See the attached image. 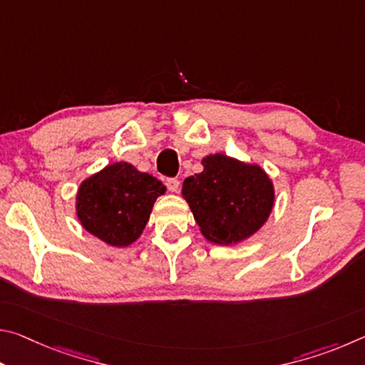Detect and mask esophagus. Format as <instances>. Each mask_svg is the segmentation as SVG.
Masks as SVG:
<instances>
[{"label":"esophagus","mask_w":365,"mask_h":365,"mask_svg":"<svg viewBox=\"0 0 365 365\" xmlns=\"http://www.w3.org/2000/svg\"><path fill=\"white\" fill-rule=\"evenodd\" d=\"M165 185H168L169 191H172V193H174V191H177L178 187H180V182H178L177 178H168V180H165Z\"/></svg>","instance_id":"esophagus-1"}]
</instances>
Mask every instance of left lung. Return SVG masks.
Returning <instances> with one entry per match:
<instances>
[{"instance_id": "obj_1", "label": "left lung", "mask_w": 365, "mask_h": 365, "mask_svg": "<svg viewBox=\"0 0 365 365\" xmlns=\"http://www.w3.org/2000/svg\"><path fill=\"white\" fill-rule=\"evenodd\" d=\"M202 172L185 178L182 195L207 242L237 245L255 235L272 212L274 183L257 164L209 154Z\"/></svg>"}]
</instances>
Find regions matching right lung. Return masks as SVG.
<instances>
[{"instance_id":"1","label":"right lung","mask_w":365,"mask_h":365,"mask_svg":"<svg viewBox=\"0 0 365 365\" xmlns=\"http://www.w3.org/2000/svg\"><path fill=\"white\" fill-rule=\"evenodd\" d=\"M165 193L156 177L128 163L109 164L80 183L76 211L86 232L115 248L140 238L154 201Z\"/></svg>"}]
</instances>
